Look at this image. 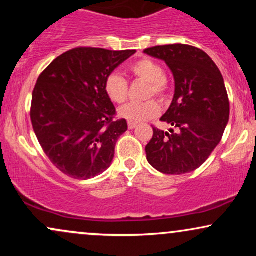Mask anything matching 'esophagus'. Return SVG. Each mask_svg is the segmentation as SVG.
<instances>
[{
	"label": "esophagus",
	"instance_id": "34e87169",
	"mask_svg": "<svg viewBox=\"0 0 256 256\" xmlns=\"http://www.w3.org/2000/svg\"><path fill=\"white\" fill-rule=\"evenodd\" d=\"M128 128H130V130H132V128H136L137 124H136V122H128Z\"/></svg>",
	"mask_w": 256,
	"mask_h": 256
}]
</instances>
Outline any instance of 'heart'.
<instances>
[{
  "instance_id": "heart-1",
  "label": "heart",
  "mask_w": 256,
  "mask_h": 256,
  "mask_svg": "<svg viewBox=\"0 0 256 256\" xmlns=\"http://www.w3.org/2000/svg\"><path fill=\"white\" fill-rule=\"evenodd\" d=\"M128 70L137 80L146 82L148 84L144 94L146 98H150L152 96L160 98L161 101L167 98L170 94V84L160 64L150 58H140L131 64ZM104 91L112 102L122 104L128 100V83L119 73H110L104 80ZM158 112L160 107L158 102L154 100H148L146 102L124 106L119 110V116L128 122H138L154 118Z\"/></svg>"
}]
</instances>
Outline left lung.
Listing matches in <instances>:
<instances>
[{
    "instance_id": "8db88e82",
    "label": "left lung",
    "mask_w": 256,
    "mask_h": 256,
    "mask_svg": "<svg viewBox=\"0 0 256 256\" xmlns=\"http://www.w3.org/2000/svg\"><path fill=\"white\" fill-rule=\"evenodd\" d=\"M171 68L174 98L160 120L168 132L152 126L146 146V160L158 172L184 174L195 171L222 140L230 116V102L218 66L201 49L168 44L144 49Z\"/></svg>"
}]
</instances>
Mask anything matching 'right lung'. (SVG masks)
<instances>
[{
  "mask_svg": "<svg viewBox=\"0 0 256 256\" xmlns=\"http://www.w3.org/2000/svg\"><path fill=\"white\" fill-rule=\"evenodd\" d=\"M136 50L78 46L40 73L32 92L31 122L43 152L64 174L94 178L110 166L125 119L104 91V80Z\"/></svg>",
  "mask_w": 256,
  "mask_h": 256,
  "instance_id": "right-lung-1",
  "label": "right lung"
}]
</instances>
